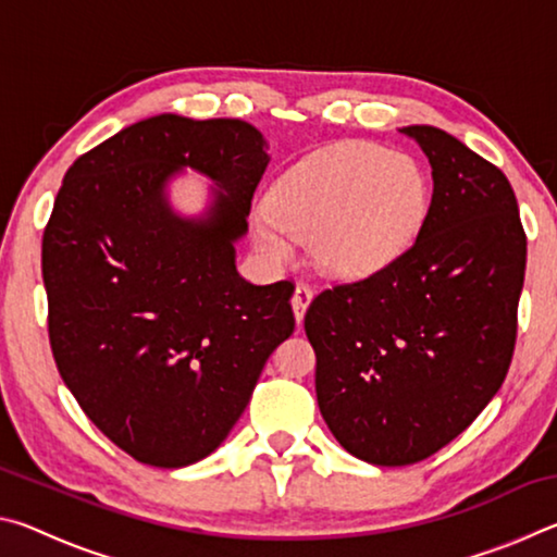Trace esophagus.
Listing matches in <instances>:
<instances>
[{
	"label": "esophagus",
	"mask_w": 557,
	"mask_h": 557,
	"mask_svg": "<svg viewBox=\"0 0 557 557\" xmlns=\"http://www.w3.org/2000/svg\"><path fill=\"white\" fill-rule=\"evenodd\" d=\"M312 299H314V289L312 287H309V285H297L295 295H292V309H295L297 324L301 322V319H305V312H307V307L312 305Z\"/></svg>",
	"instance_id": "obj_1"
}]
</instances>
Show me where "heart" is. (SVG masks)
I'll return each instance as SVG.
<instances>
[{
  "label": "heart",
  "instance_id": "b5f03b06",
  "mask_svg": "<svg viewBox=\"0 0 557 557\" xmlns=\"http://www.w3.org/2000/svg\"><path fill=\"white\" fill-rule=\"evenodd\" d=\"M428 194L414 159L369 143H338L272 184L268 211L252 219V233L277 262L292 256V238H312V256L329 275L366 277L410 248Z\"/></svg>",
  "mask_w": 557,
  "mask_h": 557
}]
</instances>
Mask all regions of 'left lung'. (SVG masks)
Here are the masks:
<instances>
[{
  "mask_svg": "<svg viewBox=\"0 0 557 557\" xmlns=\"http://www.w3.org/2000/svg\"><path fill=\"white\" fill-rule=\"evenodd\" d=\"M400 132L428 154L435 184L418 238L385 270L324 289L305 317L322 418L338 445L379 467L435 455L498 393L525 275L502 169L445 129Z\"/></svg>",
  "mask_w": 557,
  "mask_h": 557,
  "instance_id": "obj_1",
  "label": "left lung"
}]
</instances>
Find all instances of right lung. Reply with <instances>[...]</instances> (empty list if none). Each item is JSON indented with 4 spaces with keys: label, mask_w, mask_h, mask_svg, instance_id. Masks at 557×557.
<instances>
[{
    "label": "right lung",
    "mask_w": 557,
    "mask_h": 557,
    "mask_svg": "<svg viewBox=\"0 0 557 557\" xmlns=\"http://www.w3.org/2000/svg\"><path fill=\"white\" fill-rule=\"evenodd\" d=\"M268 162L248 122L157 115L65 172L41 245L51 351L92 425L143 465L209 457L295 332V285L235 270ZM184 165L222 186L201 220L165 201Z\"/></svg>",
    "instance_id": "right-lung-1"
}]
</instances>
